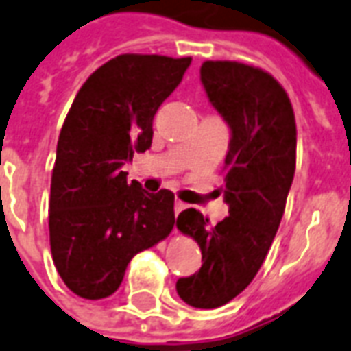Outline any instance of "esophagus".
<instances>
[{
    "label": "esophagus",
    "instance_id": "obj_1",
    "mask_svg": "<svg viewBox=\"0 0 351 351\" xmlns=\"http://www.w3.org/2000/svg\"><path fill=\"white\" fill-rule=\"evenodd\" d=\"M187 208L186 202H182V200H175V213L178 215L180 211H184Z\"/></svg>",
    "mask_w": 351,
    "mask_h": 351
}]
</instances>
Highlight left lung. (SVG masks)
<instances>
[{"instance_id": "obj_1", "label": "left lung", "mask_w": 351, "mask_h": 351, "mask_svg": "<svg viewBox=\"0 0 351 351\" xmlns=\"http://www.w3.org/2000/svg\"><path fill=\"white\" fill-rule=\"evenodd\" d=\"M200 82L230 127L223 187L230 215L215 226L195 208L178 215V230L199 243L202 267L180 278L176 293L189 306L215 309L248 287L269 254L293 184L296 123L285 90L263 69L208 60Z\"/></svg>"}]
</instances>
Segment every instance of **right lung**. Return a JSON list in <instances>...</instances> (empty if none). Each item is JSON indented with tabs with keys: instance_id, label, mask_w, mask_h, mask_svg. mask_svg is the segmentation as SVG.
<instances>
[{
	"instance_id": "add662e5",
	"label": "right lung",
	"mask_w": 351,
	"mask_h": 351,
	"mask_svg": "<svg viewBox=\"0 0 351 351\" xmlns=\"http://www.w3.org/2000/svg\"><path fill=\"white\" fill-rule=\"evenodd\" d=\"M191 58L119 55L77 93L57 143L51 176L49 243L58 274L80 298L101 300L127 265L175 226V195L147 193L123 165L152 143V119Z\"/></svg>"
}]
</instances>
